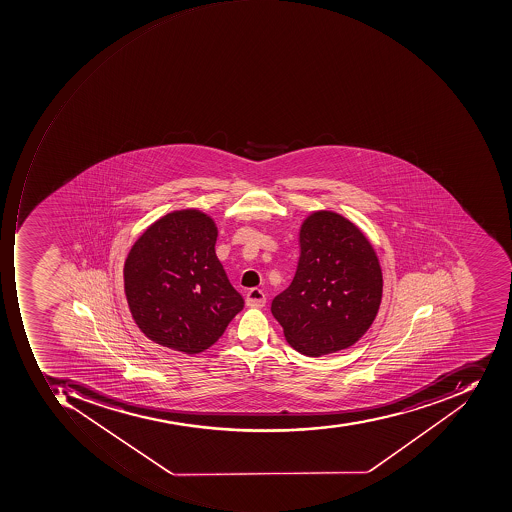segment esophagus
Instances as JSON below:
<instances>
[{
	"instance_id": "esophagus-1",
	"label": "esophagus",
	"mask_w": 512,
	"mask_h": 512,
	"mask_svg": "<svg viewBox=\"0 0 512 512\" xmlns=\"http://www.w3.org/2000/svg\"><path fill=\"white\" fill-rule=\"evenodd\" d=\"M266 296L261 289L252 288L247 291L246 294V305L251 308L265 307Z\"/></svg>"
}]
</instances>
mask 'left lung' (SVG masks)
<instances>
[{"label":"left lung","mask_w":512,"mask_h":512,"mask_svg":"<svg viewBox=\"0 0 512 512\" xmlns=\"http://www.w3.org/2000/svg\"><path fill=\"white\" fill-rule=\"evenodd\" d=\"M300 257L288 288L271 311L286 341L307 356L353 346L369 330L383 293L377 252L339 213L319 210L299 232Z\"/></svg>","instance_id":"8db88e82"}]
</instances>
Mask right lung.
<instances>
[{"label": "right lung", "instance_id": "1", "mask_svg": "<svg viewBox=\"0 0 512 512\" xmlns=\"http://www.w3.org/2000/svg\"><path fill=\"white\" fill-rule=\"evenodd\" d=\"M218 227L196 208L157 219L124 261L132 318L151 341L196 355L213 346L244 307L216 257Z\"/></svg>", "mask_w": 512, "mask_h": 512}]
</instances>
